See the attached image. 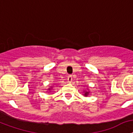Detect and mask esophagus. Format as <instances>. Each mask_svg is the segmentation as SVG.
Returning <instances> with one entry per match:
<instances>
[{
  "instance_id": "1",
  "label": "esophagus",
  "mask_w": 133,
  "mask_h": 133,
  "mask_svg": "<svg viewBox=\"0 0 133 133\" xmlns=\"http://www.w3.org/2000/svg\"><path fill=\"white\" fill-rule=\"evenodd\" d=\"M72 80H73V78H72V76H69L68 77V82L69 83H71V82H72Z\"/></svg>"
}]
</instances>
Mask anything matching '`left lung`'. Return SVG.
<instances>
[{"mask_svg": "<svg viewBox=\"0 0 133 133\" xmlns=\"http://www.w3.org/2000/svg\"><path fill=\"white\" fill-rule=\"evenodd\" d=\"M89 93H90V92H89L88 91H85V92H84V96H87L89 94Z\"/></svg>", "mask_w": 133, "mask_h": 133, "instance_id": "1", "label": "left lung"}]
</instances>
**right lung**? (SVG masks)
<instances>
[{
  "label": "right lung",
  "instance_id": "add662e5",
  "mask_svg": "<svg viewBox=\"0 0 133 133\" xmlns=\"http://www.w3.org/2000/svg\"><path fill=\"white\" fill-rule=\"evenodd\" d=\"M51 88H49V89H48V90H51Z\"/></svg>",
  "mask_w": 133,
  "mask_h": 133
}]
</instances>
